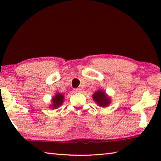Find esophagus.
<instances>
[{
	"instance_id": "esophagus-1",
	"label": "esophagus",
	"mask_w": 161,
	"mask_h": 161,
	"mask_svg": "<svg viewBox=\"0 0 161 161\" xmlns=\"http://www.w3.org/2000/svg\"><path fill=\"white\" fill-rule=\"evenodd\" d=\"M81 89L80 88H74V91L75 92V93H77V92H80Z\"/></svg>"
}]
</instances>
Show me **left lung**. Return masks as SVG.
Here are the masks:
<instances>
[{"mask_svg": "<svg viewBox=\"0 0 161 161\" xmlns=\"http://www.w3.org/2000/svg\"><path fill=\"white\" fill-rule=\"evenodd\" d=\"M93 98L100 107H107L110 103V99L107 97L104 91H98L93 94Z\"/></svg>", "mask_w": 161, "mask_h": 161, "instance_id": "1", "label": "left lung"}]
</instances>
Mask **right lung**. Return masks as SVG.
<instances>
[{"label": "right lung", "mask_w": 161, "mask_h": 161, "mask_svg": "<svg viewBox=\"0 0 161 161\" xmlns=\"http://www.w3.org/2000/svg\"><path fill=\"white\" fill-rule=\"evenodd\" d=\"M53 105L52 107H53V108H58L61 106V104H63L64 102V95H61L60 93L57 94L54 97H53Z\"/></svg>", "instance_id": "right-lung-1"}]
</instances>
